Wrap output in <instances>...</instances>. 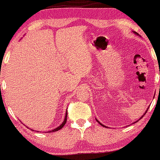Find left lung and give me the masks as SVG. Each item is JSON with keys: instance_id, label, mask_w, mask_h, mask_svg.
<instances>
[{"instance_id": "8db88e82", "label": "left lung", "mask_w": 160, "mask_h": 160, "mask_svg": "<svg viewBox=\"0 0 160 160\" xmlns=\"http://www.w3.org/2000/svg\"><path fill=\"white\" fill-rule=\"evenodd\" d=\"M134 34H135V35H138V33H137V32H134ZM148 108H149V106H148ZM148 108H147V110H146V111H145V113H144V114H143V115H142V117H140V118H139V120H137V121H136V122H134V123H135V122H138V121H139V120H140V119H141V118H142V117H143V116H144V115H145V114H146V112H148ZM95 119H96V121H98V123H100V125H102V127H106V128H107V127H106V125H102V123H101V122H100V121H98V119H97V118H95Z\"/></svg>"}]
</instances>
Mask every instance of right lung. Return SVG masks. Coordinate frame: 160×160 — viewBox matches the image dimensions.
Segmentation results:
<instances>
[{
  "label": "right lung",
  "instance_id": "obj_1",
  "mask_svg": "<svg viewBox=\"0 0 160 160\" xmlns=\"http://www.w3.org/2000/svg\"><path fill=\"white\" fill-rule=\"evenodd\" d=\"M66 120H67V111H66V112L65 118H64V120L62 121V124L60 125H59V126H58V127H57L56 128H54V129H53V130H52V131H48V133H51V132H55V131H58V130H60V129H61V128H62V127H63L64 125H65L66 122ZM32 131H34V130H32ZM37 131V132H39V131Z\"/></svg>",
  "mask_w": 160,
  "mask_h": 160
}]
</instances>
